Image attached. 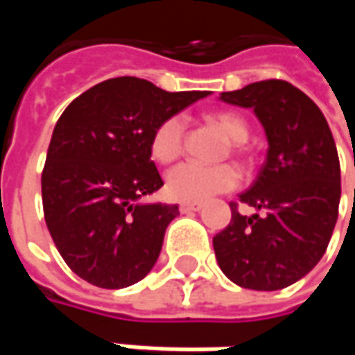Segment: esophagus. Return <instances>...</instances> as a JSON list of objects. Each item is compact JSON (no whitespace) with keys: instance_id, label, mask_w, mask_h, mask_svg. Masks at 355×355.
Returning a JSON list of instances; mask_svg holds the SVG:
<instances>
[{"instance_id":"34e87169","label":"esophagus","mask_w":355,"mask_h":355,"mask_svg":"<svg viewBox=\"0 0 355 355\" xmlns=\"http://www.w3.org/2000/svg\"><path fill=\"white\" fill-rule=\"evenodd\" d=\"M203 205L201 203H182L180 205V211L182 213H191V211H199Z\"/></svg>"}]
</instances>
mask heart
Wrapping results in <instances>:
<instances>
[{
  "mask_svg": "<svg viewBox=\"0 0 355 355\" xmlns=\"http://www.w3.org/2000/svg\"><path fill=\"white\" fill-rule=\"evenodd\" d=\"M211 124L223 132L229 142L233 144L235 154H243V144L249 140V124L243 116L229 110L213 112ZM184 118H166L152 134L150 154L157 164H171L184 152ZM239 184V171L231 164L221 166H198V164H180L166 175V193L175 201L184 203H199L233 189Z\"/></svg>",
  "mask_w": 355,
  "mask_h": 355,
  "instance_id": "obj_1",
  "label": "heart"
}]
</instances>
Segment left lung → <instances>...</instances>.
<instances>
[{"label":"left lung","mask_w":355,"mask_h":355,"mask_svg":"<svg viewBox=\"0 0 355 355\" xmlns=\"http://www.w3.org/2000/svg\"><path fill=\"white\" fill-rule=\"evenodd\" d=\"M223 103L252 108L266 134V159L239 199L231 223L213 237L229 280L251 291H280L318 265L340 205V159L322 110L286 80H261L221 92Z\"/></svg>","instance_id":"left-lung-1"}]
</instances>
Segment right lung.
Returning a JSON list of instances; mask_svg holds the SVG:
<instances>
[{
  "label": "right lung",
  "mask_w": 355,
  "mask_h": 355,
  "mask_svg": "<svg viewBox=\"0 0 355 355\" xmlns=\"http://www.w3.org/2000/svg\"><path fill=\"white\" fill-rule=\"evenodd\" d=\"M207 90L168 92L118 76L64 108L41 175L49 233L71 270L101 288H126L156 265L178 205L142 203L164 182L150 159L154 130Z\"/></svg>",
  "instance_id": "1"
}]
</instances>
